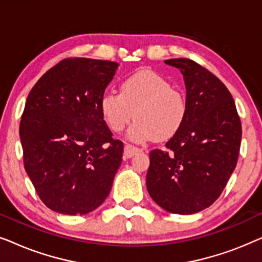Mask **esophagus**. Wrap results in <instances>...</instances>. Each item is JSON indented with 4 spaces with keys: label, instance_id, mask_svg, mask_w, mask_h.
Listing matches in <instances>:
<instances>
[{
    "label": "esophagus",
    "instance_id": "34e87169",
    "mask_svg": "<svg viewBox=\"0 0 262 262\" xmlns=\"http://www.w3.org/2000/svg\"><path fill=\"white\" fill-rule=\"evenodd\" d=\"M141 151H142V149H139V148H137V146H134L131 144H126L124 148V155H125V157H127V159H130V157H132L134 155H136V154H138Z\"/></svg>",
    "mask_w": 262,
    "mask_h": 262
}]
</instances>
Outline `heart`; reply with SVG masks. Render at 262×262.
Returning a JSON list of instances; mask_svg holds the SVG:
<instances>
[{"label": "heart", "mask_w": 262, "mask_h": 262, "mask_svg": "<svg viewBox=\"0 0 262 262\" xmlns=\"http://www.w3.org/2000/svg\"><path fill=\"white\" fill-rule=\"evenodd\" d=\"M101 116L111 130L121 132L132 120L127 137L143 143L169 139L182 127L188 102L181 91L150 70L138 71L125 78L120 93L106 92L100 100Z\"/></svg>", "instance_id": "b5f03b06"}]
</instances>
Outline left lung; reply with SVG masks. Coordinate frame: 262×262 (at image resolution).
<instances>
[{
	"label": "left lung",
	"mask_w": 262,
	"mask_h": 262,
	"mask_svg": "<svg viewBox=\"0 0 262 262\" xmlns=\"http://www.w3.org/2000/svg\"><path fill=\"white\" fill-rule=\"evenodd\" d=\"M164 63L184 76L188 113L166 151H150L146 188L163 210L192 214L216 202L234 171L241 120L230 92L209 70L187 58Z\"/></svg>",
	"instance_id": "8db88e82"
}]
</instances>
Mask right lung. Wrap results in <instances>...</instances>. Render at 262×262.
<instances>
[{
  "mask_svg": "<svg viewBox=\"0 0 262 262\" xmlns=\"http://www.w3.org/2000/svg\"><path fill=\"white\" fill-rule=\"evenodd\" d=\"M119 64L68 58L39 78L20 121L24 164L39 198L58 213L85 214L105 202L123 160V142L100 100Z\"/></svg>",
  "mask_w": 262,
  "mask_h": 262,
  "instance_id": "right-lung-1",
  "label": "right lung"
}]
</instances>
